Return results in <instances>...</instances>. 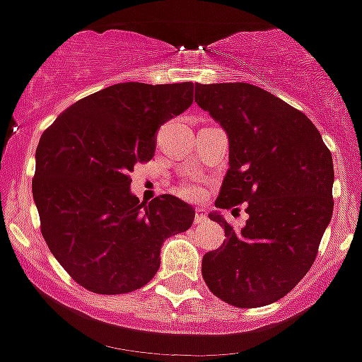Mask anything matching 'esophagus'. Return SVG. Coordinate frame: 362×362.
Wrapping results in <instances>:
<instances>
[{
  "instance_id": "esophagus-1",
  "label": "esophagus",
  "mask_w": 362,
  "mask_h": 362,
  "mask_svg": "<svg viewBox=\"0 0 362 362\" xmlns=\"http://www.w3.org/2000/svg\"><path fill=\"white\" fill-rule=\"evenodd\" d=\"M207 220V214H206V211L204 209H197L195 211V223H204V221Z\"/></svg>"
}]
</instances>
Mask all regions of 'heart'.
<instances>
[{
	"label": "heart",
	"instance_id": "b5f03b06",
	"mask_svg": "<svg viewBox=\"0 0 362 362\" xmlns=\"http://www.w3.org/2000/svg\"><path fill=\"white\" fill-rule=\"evenodd\" d=\"M180 193L185 199H189V200H199L200 197H202L204 189L200 188L199 185H193V182H185V185L180 188Z\"/></svg>",
	"mask_w": 362,
	"mask_h": 362
}]
</instances>
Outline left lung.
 I'll return each mask as SVG.
<instances>
[{"instance_id": "1", "label": "left lung", "mask_w": 362, "mask_h": 362, "mask_svg": "<svg viewBox=\"0 0 362 362\" xmlns=\"http://www.w3.org/2000/svg\"><path fill=\"white\" fill-rule=\"evenodd\" d=\"M195 102L228 137L230 167L214 206L248 204L250 216L238 232L209 213L227 239L204 255V281L232 306L276 303L310 271L331 221V151L306 114L253 84H195Z\"/></svg>"}]
</instances>
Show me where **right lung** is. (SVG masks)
Listing matches in <instances>:
<instances>
[{"label": "right lung", "instance_id": "add662e5", "mask_svg": "<svg viewBox=\"0 0 362 362\" xmlns=\"http://www.w3.org/2000/svg\"><path fill=\"white\" fill-rule=\"evenodd\" d=\"M193 102V82H121L61 112L38 142L33 199L49 250L81 287L127 294L160 267V248L195 211L174 195L141 202L130 173L155 155L156 132Z\"/></svg>", "mask_w": 362, "mask_h": 362}]
</instances>
